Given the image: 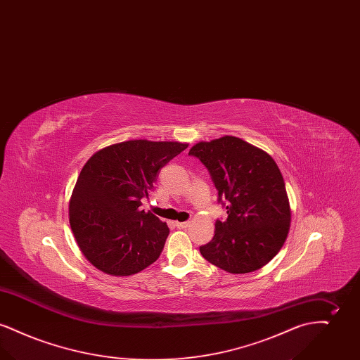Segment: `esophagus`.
I'll return each mask as SVG.
<instances>
[{
    "instance_id": "esophagus-1",
    "label": "esophagus",
    "mask_w": 360,
    "mask_h": 360,
    "mask_svg": "<svg viewBox=\"0 0 360 360\" xmlns=\"http://www.w3.org/2000/svg\"><path fill=\"white\" fill-rule=\"evenodd\" d=\"M175 225H176V228H179V229H185V228L190 226V223L185 221V223H175Z\"/></svg>"
}]
</instances>
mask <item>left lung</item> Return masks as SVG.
Wrapping results in <instances>:
<instances>
[{
  "instance_id": "1",
  "label": "left lung",
  "mask_w": 360,
  "mask_h": 360,
  "mask_svg": "<svg viewBox=\"0 0 360 360\" xmlns=\"http://www.w3.org/2000/svg\"><path fill=\"white\" fill-rule=\"evenodd\" d=\"M226 204L228 219L217 220L214 236L201 255L231 274L266 266L279 252L290 229L291 210L285 181L274 159L239 137L223 136L194 144Z\"/></svg>"
}]
</instances>
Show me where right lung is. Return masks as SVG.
<instances>
[{"label":"right lung","instance_id":"1","mask_svg":"<svg viewBox=\"0 0 360 360\" xmlns=\"http://www.w3.org/2000/svg\"><path fill=\"white\" fill-rule=\"evenodd\" d=\"M179 141L128 140L91 155L70 198L71 231L84 257L100 271L128 276L159 257L167 224L140 209L158 172L188 148Z\"/></svg>","mask_w":360,"mask_h":360}]
</instances>
